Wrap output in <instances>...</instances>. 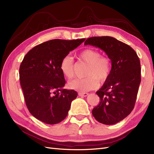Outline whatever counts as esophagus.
<instances>
[{"instance_id":"34e87169","label":"esophagus","mask_w":154,"mask_h":154,"mask_svg":"<svg viewBox=\"0 0 154 154\" xmlns=\"http://www.w3.org/2000/svg\"><path fill=\"white\" fill-rule=\"evenodd\" d=\"M88 93L87 92H78V95L81 96V97H85L87 96H88Z\"/></svg>"}]
</instances>
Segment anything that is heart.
<instances>
[{"instance_id": "obj_1", "label": "heart", "mask_w": 154, "mask_h": 154, "mask_svg": "<svg viewBox=\"0 0 154 154\" xmlns=\"http://www.w3.org/2000/svg\"><path fill=\"white\" fill-rule=\"evenodd\" d=\"M79 58L88 64L84 78H76L70 81L68 83L69 88L85 92L93 90L97 87L99 81L104 82L109 78L111 69V61L106 56L101 55L100 51L87 49L82 51L78 55ZM74 62L69 55H66L62 59L60 69L63 75L70 79L74 74Z\"/></svg>"}]
</instances>
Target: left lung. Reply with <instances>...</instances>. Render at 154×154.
Listing matches in <instances>:
<instances>
[{
  "label": "left lung",
  "instance_id": "8db88e82",
  "mask_svg": "<svg viewBox=\"0 0 154 154\" xmlns=\"http://www.w3.org/2000/svg\"><path fill=\"white\" fill-rule=\"evenodd\" d=\"M84 44L105 51L112 63L109 78L96 92L100 101L92 115L101 123H117L130 114L136 103L141 83L139 58L130 46L111 36L91 37Z\"/></svg>",
  "mask_w": 154,
  "mask_h": 154
}]
</instances>
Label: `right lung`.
<instances>
[{
	"label": "right lung",
	"mask_w": 154,
	"mask_h": 154,
	"mask_svg": "<svg viewBox=\"0 0 154 154\" xmlns=\"http://www.w3.org/2000/svg\"><path fill=\"white\" fill-rule=\"evenodd\" d=\"M85 40H51L26 54L19 69L20 85L27 109L37 119L54 125L66 118L78 93L63 88L66 80L60 64Z\"/></svg>",
	"instance_id": "right-lung-1"
}]
</instances>
